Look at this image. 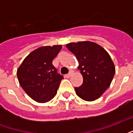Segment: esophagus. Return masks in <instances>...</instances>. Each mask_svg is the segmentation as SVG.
<instances>
[{"mask_svg": "<svg viewBox=\"0 0 133 133\" xmlns=\"http://www.w3.org/2000/svg\"><path fill=\"white\" fill-rule=\"evenodd\" d=\"M72 75H73V72H72V70H70V71L69 72V73H68V74L67 75H68V77H71Z\"/></svg>", "mask_w": 133, "mask_h": 133, "instance_id": "esophagus-1", "label": "esophagus"}]
</instances>
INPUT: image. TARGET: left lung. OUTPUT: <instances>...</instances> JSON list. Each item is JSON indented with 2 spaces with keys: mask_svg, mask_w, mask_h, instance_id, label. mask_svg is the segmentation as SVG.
I'll list each match as a JSON object with an SVG mask.
<instances>
[{
  "mask_svg": "<svg viewBox=\"0 0 133 133\" xmlns=\"http://www.w3.org/2000/svg\"><path fill=\"white\" fill-rule=\"evenodd\" d=\"M66 47L76 56L83 77L82 85L75 87L76 94L86 101L99 98L109 88L115 72L110 56L100 45L90 41L70 43Z\"/></svg>",
  "mask_w": 133,
  "mask_h": 133,
  "instance_id": "left-lung-1",
  "label": "left lung"
}]
</instances>
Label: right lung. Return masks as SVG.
<instances>
[{"label":"right lung","instance_id":"obj_1","mask_svg":"<svg viewBox=\"0 0 133 133\" xmlns=\"http://www.w3.org/2000/svg\"><path fill=\"white\" fill-rule=\"evenodd\" d=\"M61 48V45L41 47L30 52L17 70L22 88L38 103H46L54 98L63 79L52 63Z\"/></svg>","mask_w":133,"mask_h":133}]
</instances>
